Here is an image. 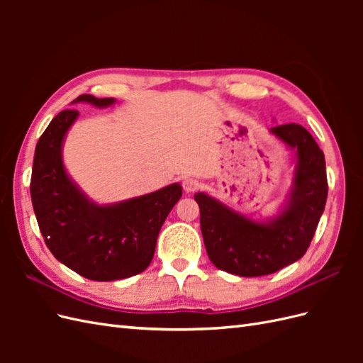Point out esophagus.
Segmentation results:
<instances>
[{
    "label": "esophagus",
    "mask_w": 363,
    "mask_h": 363,
    "mask_svg": "<svg viewBox=\"0 0 363 363\" xmlns=\"http://www.w3.org/2000/svg\"><path fill=\"white\" fill-rule=\"evenodd\" d=\"M199 188H200V183H199V180L191 179V177H188V179H184V180H183V189H184V192L191 194V192H195V191L199 189Z\"/></svg>",
    "instance_id": "34e87169"
}]
</instances>
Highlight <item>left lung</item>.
<instances>
[{"mask_svg":"<svg viewBox=\"0 0 363 363\" xmlns=\"http://www.w3.org/2000/svg\"><path fill=\"white\" fill-rule=\"evenodd\" d=\"M271 133L296 151L294 186L277 218L256 223L203 192L194 195L208 259L240 277L268 276L301 259L325 207V159L312 135L298 124L272 127Z\"/></svg>","mask_w":363,"mask_h":363,"instance_id":"1","label":"left lung"}]
</instances>
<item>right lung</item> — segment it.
I'll return each mask as SVG.
<instances>
[{
	"instance_id": "add662e5",
	"label": "right lung",
	"mask_w": 363,
	"mask_h": 363,
	"mask_svg": "<svg viewBox=\"0 0 363 363\" xmlns=\"http://www.w3.org/2000/svg\"><path fill=\"white\" fill-rule=\"evenodd\" d=\"M107 107L113 98L84 94L74 103ZM79 112L62 111L38 140L30 194L40 233L63 265L95 281L127 279L145 271L155 256L164 219L182 196L174 183L160 191L111 206L86 199L62 162L63 139Z\"/></svg>"
}]
</instances>
